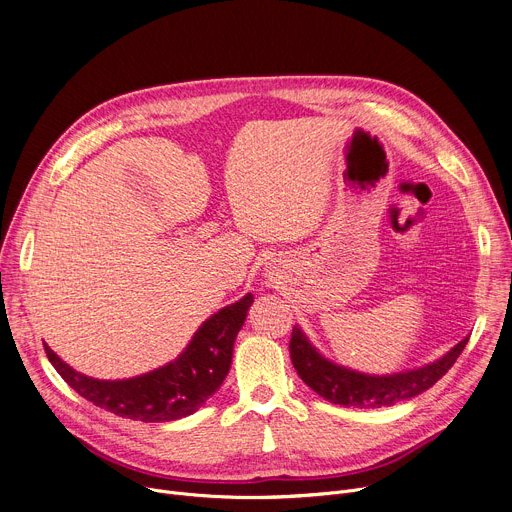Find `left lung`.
Wrapping results in <instances>:
<instances>
[{
	"instance_id": "1",
	"label": "left lung",
	"mask_w": 512,
	"mask_h": 512,
	"mask_svg": "<svg viewBox=\"0 0 512 512\" xmlns=\"http://www.w3.org/2000/svg\"><path fill=\"white\" fill-rule=\"evenodd\" d=\"M468 338L470 336L462 338L444 356L423 364V367L393 375H369L326 358L296 324L291 330L289 356L300 379L326 401L344 407L377 409L391 407L433 387L452 369V364L468 344Z\"/></svg>"
}]
</instances>
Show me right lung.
Returning <instances> with one entry per match:
<instances>
[{
	"mask_svg": "<svg viewBox=\"0 0 512 512\" xmlns=\"http://www.w3.org/2000/svg\"><path fill=\"white\" fill-rule=\"evenodd\" d=\"M253 294L212 314L188 346L164 367L131 379H93L66 364L48 344L46 356L58 375L93 405L119 417L160 423L196 413L221 389L233 362V346L247 320Z\"/></svg>",
	"mask_w": 512,
	"mask_h": 512,
	"instance_id": "right-lung-1",
	"label": "right lung"
}]
</instances>
